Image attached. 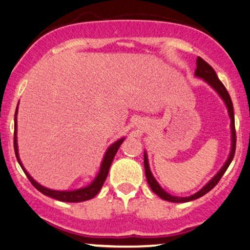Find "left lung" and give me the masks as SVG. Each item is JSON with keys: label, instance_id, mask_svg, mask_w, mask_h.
Listing matches in <instances>:
<instances>
[{"label": "left lung", "instance_id": "8db88e82", "mask_svg": "<svg viewBox=\"0 0 250 250\" xmlns=\"http://www.w3.org/2000/svg\"><path fill=\"white\" fill-rule=\"evenodd\" d=\"M195 76L200 77V79H203L206 82L210 85L211 88L216 91L217 94L221 96V99L223 100L226 103L227 108H228V114L230 116L231 123H230V128H231V149H230V154H229L228 160H227L223 167L220 169V171L217 173L215 176L211 179L207 185L205 186L201 190L197 191L196 194L191 195V196L188 197H177V196H173V195L168 194L167 191L163 190V188L161 186L157 183V181L155 180V177L151 174L150 169H149V163H148V157H147V153H145V169H146V177H147V182L149 185V187L151 188V190L154 191L155 194L159 195L162 200L169 201V202H188V201H193L199 199V197L203 196L205 194H207L208 191H210L215 186L219 183V181L221 180V177L223 176V174L226 173V170L228 169L229 165H230L231 161L234 159V155H235V148H236V131H235V119H234V108H233V102H231L230 96H229L228 91L223 83L220 81L219 77H217L216 73L215 70L211 68V65H209L207 62L205 61L201 57H197L196 60V70H195Z\"/></svg>", "mask_w": 250, "mask_h": 250}]
</instances>
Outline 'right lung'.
<instances>
[{
  "mask_svg": "<svg viewBox=\"0 0 250 250\" xmlns=\"http://www.w3.org/2000/svg\"><path fill=\"white\" fill-rule=\"evenodd\" d=\"M17 107H19V105H17ZM16 116H17V108L15 111V131H14V148H15V155H16L17 161H19L20 166H21L22 170H23L24 174L27 175V177L29 179L31 185H33L34 187H35L39 191H41L42 194H44L45 196L53 197V199L62 201V202H82V201L90 200V199H93L94 196H96L97 193L101 190V188H102L103 183H104L105 179H107L108 171H109V168H110V166H111V162H113L114 157H115L116 151L119 150L120 146L122 145L123 141H125V137L117 140L116 142H114L113 145H111L110 147L107 149V151H105V154H104V157H103V160H102L99 174H97L95 180H94L90 185L87 186V187H84V188L76 189V190H69V191L68 190H62V191L61 190H51V189L43 187V186L40 185V183H37L36 181L34 180L29 174H28V171L25 170L23 165H22L21 160H20L19 148H17V136H16V133H17L16 131L17 130Z\"/></svg>",
  "mask_w": 250,
  "mask_h": 250,
  "instance_id": "add662e5",
  "label": "right lung"
}]
</instances>
